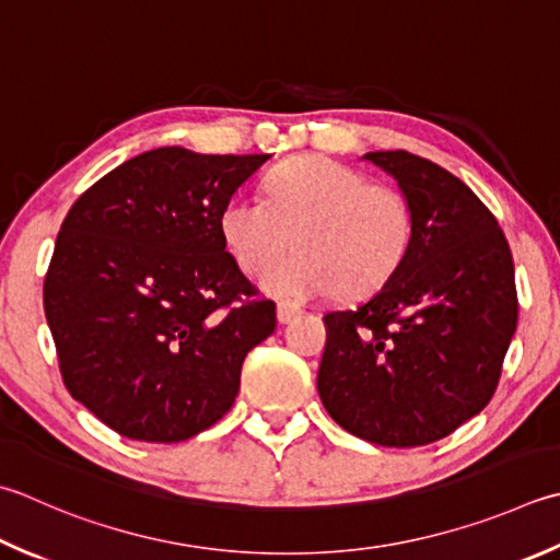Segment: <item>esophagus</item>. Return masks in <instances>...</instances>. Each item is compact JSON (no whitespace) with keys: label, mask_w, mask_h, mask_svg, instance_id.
<instances>
[{"label":"esophagus","mask_w":560,"mask_h":560,"mask_svg":"<svg viewBox=\"0 0 560 560\" xmlns=\"http://www.w3.org/2000/svg\"><path fill=\"white\" fill-rule=\"evenodd\" d=\"M295 315H301V305L289 303V301H281L277 305V317H279L281 325H289Z\"/></svg>","instance_id":"1"}]
</instances>
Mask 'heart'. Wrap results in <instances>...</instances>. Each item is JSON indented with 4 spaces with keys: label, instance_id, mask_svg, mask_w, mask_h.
Returning a JSON list of instances; mask_svg holds the SVG:
<instances>
[{
    "label": "heart",
    "instance_id": "obj_1",
    "mask_svg": "<svg viewBox=\"0 0 560 560\" xmlns=\"http://www.w3.org/2000/svg\"><path fill=\"white\" fill-rule=\"evenodd\" d=\"M412 230V208L400 191L369 184L325 155L281 162L265 179V201L233 196L221 211V235L249 277L266 271L291 242L300 245L261 279L277 299L383 287L408 255Z\"/></svg>",
    "mask_w": 560,
    "mask_h": 560
}]
</instances>
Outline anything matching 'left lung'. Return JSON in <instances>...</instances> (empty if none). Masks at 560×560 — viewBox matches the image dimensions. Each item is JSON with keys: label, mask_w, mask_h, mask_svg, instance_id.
I'll return each mask as SVG.
<instances>
[{"label": "left lung", "mask_w": 560, "mask_h": 560, "mask_svg": "<svg viewBox=\"0 0 560 560\" xmlns=\"http://www.w3.org/2000/svg\"><path fill=\"white\" fill-rule=\"evenodd\" d=\"M412 208V243L366 301L325 315L317 393L330 418L378 446L444 440L486 408L517 330L514 265L486 203L440 164L366 152Z\"/></svg>", "instance_id": "obj_1"}]
</instances>
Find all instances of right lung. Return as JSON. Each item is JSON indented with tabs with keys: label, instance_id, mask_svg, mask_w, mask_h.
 <instances>
[{
	"label": "right lung",
	"instance_id": "obj_1",
	"mask_svg": "<svg viewBox=\"0 0 560 560\" xmlns=\"http://www.w3.org/2000/svg\"><path fill=\"white\" fill-rule=\"evenodd\" d=\"M269 155L155 148L70 208L43 287L70 396L138 442H184L233 408L277 305L225 252L221 211Z\"/></svg>",
	"mask_w": 560,
	"mask_h": 560
}]
</instances>
